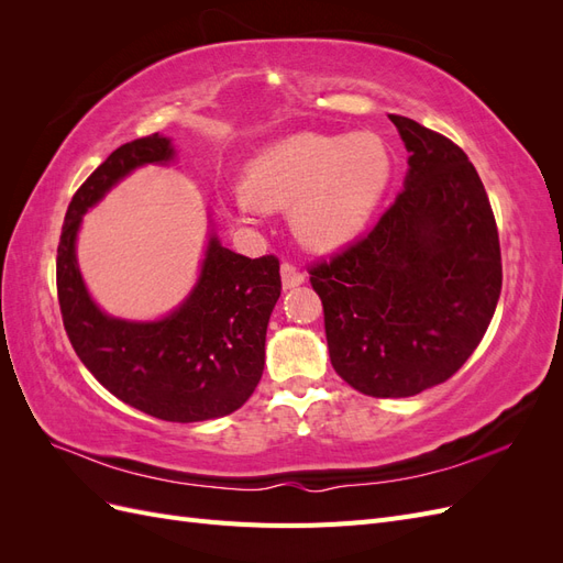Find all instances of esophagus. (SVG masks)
I'll return each instance as SVG.
<instances>
[{"instance_id": "obj_1", "label": "esophagus", "mask_w": 563, "mask_h": 563, "mask_svg": "<svg viewBox=\"0 0 563 563\" xmlns=\"http://www.w3.org/2000/svg\"><path fill=\"white\" fill-rule=\"evenodd\" d=\"M305 284V272H300L296 265L291 263H284L282 265V286L284 288H296Z\"/></svg>"}]
</instances>
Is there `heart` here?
<instances>
[{
    "mask_svg": "<svg viewBox=\"0 0 563 563\" xmlns=\"http://www.w3.org/2000/svg\"><path fill=\"white\" fill-rule=\"evenodd\" d=\"M389 176V150L376 133H296L249 164V190H236L234 207L258 216L263 207L294 203L300 240L338 249L366 228Z\"/></svg>",
    "mask_w": 563,
    "mask_h": 563,
    "instance_id": "b5f03b06",
    "label": "heart"
}]
</instances>
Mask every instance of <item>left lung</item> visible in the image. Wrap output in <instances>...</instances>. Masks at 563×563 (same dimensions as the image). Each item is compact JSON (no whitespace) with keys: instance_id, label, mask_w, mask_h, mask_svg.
I'll list each match as a JSON object with an SVG mask.
<instances>
[{"instance_id":"obj_1","label":"left lung","mask_w":563,"mask_h":563,"mask_svg":"<svg viewBox=\"0 0 563 563\" xmlns=\"http://www.w3.org/2000/svg\"><path fill=\"white\" fill-rule=\"evenodd\" d=\"M408 157L404 190L364 240L310 269L335 373L362 395L413 397L482 343L503 288L496 218L467 155L389 114Z\"/></svg>"}]
</instances>
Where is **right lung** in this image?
<instances>
[{
  "label": "right lung",
  "mask_w": 563,
  "mask_h": 563,
  "mask_svg": "<svg viewBox=\"0 0 563 563\" xmlns=\"http://www.w3.org/2000/svg\"><path fill=\"white\" fill-rule=\"evenodd\" d=\"M174 159L172 139L152 133L117 147L84 180L65 213L56 284L67 338L100 385L152 418L199 422L244 406L263 376L267 321L282 294L279 261L246 258L211 232L190 296L155 321L106 314L77 265L84 213L139 166Z\"/></svg>",
  "instance_id": "add662e5"
}]
</instances>
